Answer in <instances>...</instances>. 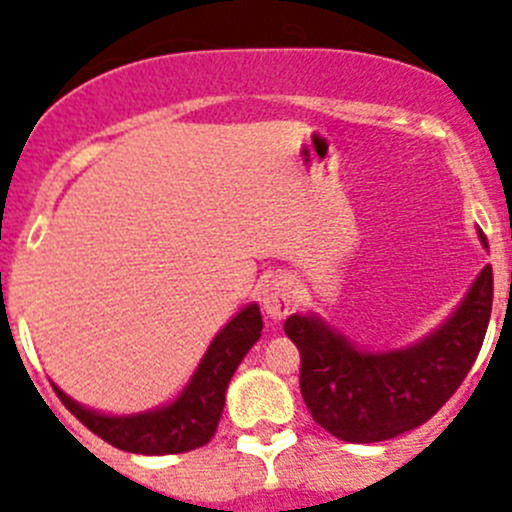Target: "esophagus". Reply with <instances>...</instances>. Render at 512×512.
<instances>
[{"instance_id": "34e87169", "label": "esophagus", "mask_w": 512, "mask_h": 512, "mask_svg": "<svg viewBox=\"0 0 512 512\" xmlns=\"http://www.w3.org/2000/svg\"><path fill=\"white\" fill-rule=\"evenodd\" d=\"M261 303H263V310H266L268 318L283 320L288 315V310H291V303H293L291 283H288L286 278H273V281H268L261 291Z\"/></svg>"}]
</instances>
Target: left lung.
<instances>
[{"label":"left lung","mask_w":512,"mask_h":512,"mask_svg":"<svg viewBox=\"0 0 512 512\" xmlns=\"http://www.w3.org/2000/svg\"><path fill=\"white\" fill-rule=\"evenodd\" d=\"M488 249V239L481 234ZM493 305L486 266L456 313L414 347L362 352L313 315H291L283 330L300 352V394L315 424L350 444L412 431L461 387L481 352Z\"/></svg>","instance_id":"obj_1"}]
</instances>
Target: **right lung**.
<instances>
[{"instance_id":"right-lung-1","label":"right lung","mask_w":512,"mask_h":512,"mask_svg":"<svg viewBox=\"0 0 512 512\" xmlns=\"http://www.w3.org/2000/svg\"><path fill=\"white\" fill-rule=\"evenodd\" d=\"M263 320L256 303L241 310L221 333L214 337L207 355L199 362L197 372L189 379L184 392L172 404L145 414L108 416L91 412L73 402L54 384L61 404L68 409L86 429L108 441L115 449L128 453H145V456H167V453L194 451L209 444L217 434V426L224 412L226 387L234 377L236 367L246 357V352L261 337Z\"/></svg>"}]
</instances>
